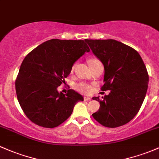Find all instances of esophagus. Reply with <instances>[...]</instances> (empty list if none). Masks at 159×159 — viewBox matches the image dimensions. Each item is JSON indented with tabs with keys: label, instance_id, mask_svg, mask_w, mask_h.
Wrapping results in <instances>:
<instances>
[{
	"label": "esophagus",
	"instance_id": "1",
	"mask_svg": "<svg viewBox=\"0 0 159 159\" xmlns=\"http://www.w3.org/2000/svg\"><path fill=\"white\" fill-rule=\"evenodd\" d=\"M90 99H91V98H89V97H84V101H89Z\"/></svg>",
	"mask_w": 159,
	"mask_h": 159
}]
</instances>
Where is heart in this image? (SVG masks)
Masks as SVG:
<instances>
[{
	"mask_svg": "<svg viewBox=\"0 0 159 159\" xmlns=\"http://www.w3.org/2000/svg\"><path fill=\"white\" fill-rule=\"evenodd\" d=\"M98 62H100V61L97 59H90L89 61V65H92V64H95V63H98ZM73 68H74V66H72V70H73ZM76 88L80 92H81V93H86V94L90 93V92H91V86H90L89 85L86 84V83H79V84H77L76 86Z\"/></svg>",
	"mask_w": 159,
	"mask_h": 159,
	"instance_id": "1",
	"label": "heart"
}]
</instances>
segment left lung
I'll return each mask as SVG.
<instances>
[{
	"label": "left lung",
	"mask_w": 159,
	"mask_h": 159,
	"mask_svg": "<svg viewBox=\"0 0 159 159\" xmlns=\"http://www.w3.org/2000/svg\"><path fill=\"white\" fill-rule=\"evenodd\" d=\"M105 68L102 91L109 95L93 97L100 107L93 117L102 125L117 127L129 122L142 106L148 89V75L139 53L114 39H86Z\"/></svg>",
	"instance_id": "1"
}]
</instances>
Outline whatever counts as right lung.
<instances>
[{
	"instance_id": "right-lung-1",
	"label": "right lung",
	"mask_w": 159,
	"mask_h": 159,
	"mask_svg": "<svg viewBox=\"0 0 159 159\" xmlns=\"http://www.w3.org/2000/svg\"><path fill=\"white\" fill-rule=\"evenodd\" d=\"M90 52L83 40L51 39L39 45L23 60L16 77V96L26 117L37 125L54 128L72 114L83 97L73 89L57 87L68 76L75 62Z\"/></svg>"
}]
</instances>
